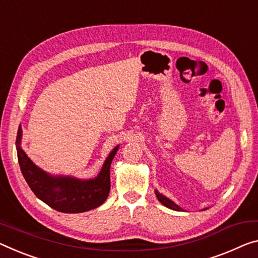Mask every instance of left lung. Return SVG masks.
I'll use <instances>...</instances> for the list:
<instances>
[{"instance_id": "left-lung-1", "label": "left lung", "mask_w": 258, "mask_h": 258, "mask_svg": "<svg viewBox=\"0 0 258 258\" xmlns=\"http://www.w3.org/2000/svg\"><path fill=\"white\" fill-rule=\"evenodd\" d=\"M156 196H157V198H158V201H159L162 205H165L166 208L172 209V210H175V211H181V210H182V209L179 207V205H176L175 203H174L173 201H170L169 198H167V197L164 196V195H161V194H160L159 191H158V190H156Z\"/></svg>"}]
</instances>
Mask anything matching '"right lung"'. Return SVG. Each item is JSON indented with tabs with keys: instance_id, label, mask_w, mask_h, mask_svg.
<instances>
[{
	"instance_id": "add662e5",
	"label": "right lung",
	"mask_w": 258,
	"mask_h": 258,
	"mask_svg": "<svg viewBox=\"0 0 258 258\" xmlns=\"http://www.w3.org/2000/svg\"><path fill=\"white\" fill-rule=\"evenodd\" d=\"M22 126L17 133V157L24 179L39 200L64 213H79L96 209L108 197L110 190V164L118 150H112L97 177L81 180L73 176H53L33 164L21 148Z\"/></svg>"
}]
</instances>
